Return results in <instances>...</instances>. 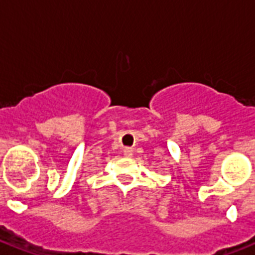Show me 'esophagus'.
<instances>
[{
	"label": "esophagus",
	"instance_id": "esophagus-1",
	"mask_svg": "<svg viewBox=\"0 0 255 255\" xmlns=\"http://www.w3.org/2000/svg\"><path fill=\"white\" fill-rule=\"evenodd\" d=\"M123 152H124V155H126V156H131L132 155V149H131V148H124Z\"/></svg>",
	"mask_w": 255,
	"mask_h": 255
}]
</instances>
